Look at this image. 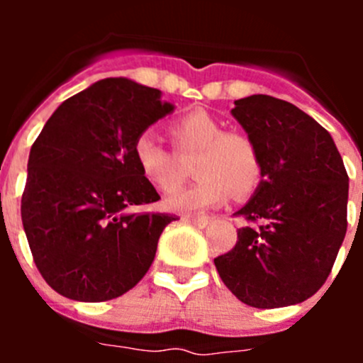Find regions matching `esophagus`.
Instances as JSON below:
<instances>
[{
    "mask_svg": "<svg viewBox=\"0 0 363 363\" xmlns=\"http://www.w3.org/2000/svg\"><path fill=\"white\" fill-rule=\"evenodd\" d=\"M184 221H187V223H192V225H196V227H207L209 225V218H205V216H184Z\"/></svg>",
    "mask_w": 363,
    "mask_h": 363,
    "instance_id": "34e87169",
    "label": "esophagus"
}]
</instances>
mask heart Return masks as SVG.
I'll return each instance as SVG.
<instances>
[{"label":"heart","instance_id":"b5f03b06","mask_svg":"<svg viewBox=\"0 0 363 363\" xmlns=\"http://www.w3.org/2000/svg\"><path fill=\"white\" fill-rule=\"evenodd\" d=\"M171 138L179 156L196 154L192 172L196 182L167 196L165 207L182 214H196L225 203L233 191L251 194L259 185L264 165L251 138L225 133V127L209 112L191 111L171 125ZM138 171L152 187L171 192L182 184L184 172L178 158L152 133L138 134L133 145Z\"/></svg>","mask_w":363,"mask_h":363}]
</instances>
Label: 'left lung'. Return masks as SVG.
<instances>
[{
  "label": "left lung",
  "instance_id": "obj_1",
  "mask_svg": "<svg viewBox=\"0 0 363 363\" xmlns=\"http://www.w3.org/2000/svg\"><path fill=\"white\" fill-rule=\"evenodd\" d=\"M262 156V182L238 216L233 251L214 258L240 301L258 309L300 303L325 284L347 230L349 176L331 134L296 105L265 94L230 111Z\"/></svg>",
  "mask_w": 363,
  "mask_h": 363
}]
</instances>
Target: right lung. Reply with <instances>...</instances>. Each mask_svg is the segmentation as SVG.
I'll use <instances>...</instances> for the list:
<instances>
[{
    "mask_svg": "<svg viewBox=\"0 0 363 363\" xmlns=\"http://www.w3.org/2000/svg\"><path fill=\"white\" fill-rule=\"evenodd\" d=\"M174 111L158 89L107 78L65 99L28 154L21 220L34 264L56 293L107 301L133 289L178 218L142 213L160 200L133 156L138 134Z\"/></svg>",
    "mask_w": 363,
    "mask_h": 363,
    "instance_id": "add662e5",
    "label": "right lung"
}]
</instances>
